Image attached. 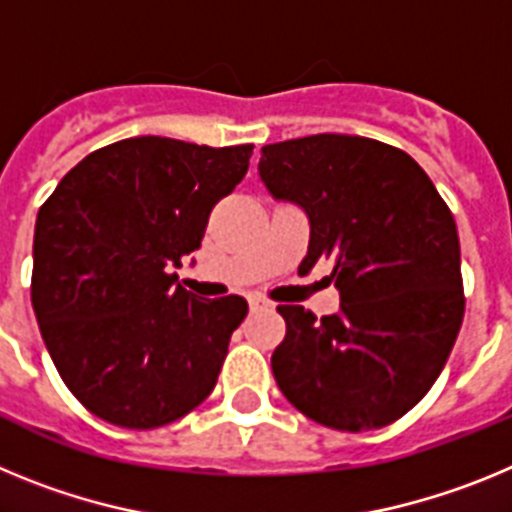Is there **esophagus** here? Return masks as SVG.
Segmentation results:
<instances>
[{"instance_id": "obj_1", "label": "esophagus", "mask_w": 512, "mask_h": 512, "mask_svg": "<svg viewBox=\"0 0 512 512\" xmlns=\"http://www.w3.org/2000/svg\"><path fill=\"white\" fill-rule=\"evenodd\" d=\"M248 307H251L253 312L266 310V307H271V302L264 300V297H259V295H251V297H248Z\"/></svg>"}]
</instances>
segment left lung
I'll list each match as a JSON object with an SVG mask.
<instances>
[{"instance_id": "1", "label": "left lung", "mask_w": 512, "mask_h": 512, "mask_svg": "<svg viewBox=\"0 0 512 512\" xmlns=\"http://www.w3.org/2000/svg\"><path fill=\"white\" fill-rule=\"evenodd\" d=\"M259 176L310 223L300 269L328 261L341 307L315 318L279 305L271 354L279 390L336 431L384 428L415 408L449 359L464 318L454 215L400 148L320 133L261 148Z\"/></svg>"}]
</instances>
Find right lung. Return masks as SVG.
Segmentation results:
<instances>
[{"label": "right lung", "instance_id": "add662e5", "mask_svg": "<svg viewBox=\"0 0 512 512\" xmlns=\"http://www.w3.org/2000/svg\"><path fill=\"white\" fill-rule=\"evenodd\" d=\"M251 153L120 140L79 161L40 207L35 318L61 379L97 418L148 431L215 387L248 302L192 295L171 271L200 248L210 210L246 176Z\"/></svg>", "mask_w": 512, "mask_h": 512}]
</instances>
